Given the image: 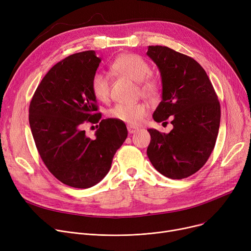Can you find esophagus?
Listing matches in <instances>:
<instances>
[{"label": "esophagus", "instance_id": "34e87169", "mask_svg": "<svg viewBox=\"0 0 251 251\" xmlns=\"http://www.w3.org/2000/svg\"><path fill=\"white\" fill-rule=\"evenodd\" d=\"M127 130H128V132L130 133V134H132V133H135L136 131L138 130V128H136V127H134V126H127Z\"/></svg>", "mask_w": 251, "mask_h": 251}]
</instances>
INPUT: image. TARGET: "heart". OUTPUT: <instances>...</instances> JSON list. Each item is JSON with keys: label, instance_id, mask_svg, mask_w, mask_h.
Instances as JSON below:
<instances>
[{"label": "heart", "instance_id": "b5f03b06", "mask_svg": "<svg viewBox=\"0 0 251 251\" xmlns=\"http://www.w3.org/2000/svg\"><path fill=\"white\" fill-rule=\"evenodd\" d=\"M111 70L119 75L126 76L138 82L140 92L146 97L155 98L160 92V83L151 76L150 64L135 54H124L117 57L111 64ZM90 89L94 97L100 101H105L110 96V81L107 75L97 72L91 78ZM149 112L146 102L117 103L109 111V117L116 121L130 126L139 125Z\"/></svg>", "mask_w": 251, "mask_h": 251}]
</instances>
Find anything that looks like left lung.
<instances>
[{
  "mask_svg": "<svg viewBox=\"0 0 251 251\" xmlns=\"http://www.w3.org/2000/svg\"><path fill=\"white\" fill-rule=\"evenodd\" d=\"M147 54L159 67L163 84V99L153 120L160 123L171 115L173 125L167 134L148 130V156L162 175L187 178L203 167L214 151L220 101L206 72L191 57L162 46H150Z\"/></svg>",
  "mask_w": 251,
  "mask_h": 251,
  "instance_id": "1",
  "label": "left lung"
}]
</instances>
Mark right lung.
<instances>
[{
	"label": "right lung",
	"instance_id": "obj_1",
	"mask_svg": "<svg viewBox=\"0 0 251 251\" xmlns=\"http://www.w3.org/2000/svg\"><path fill=\"white\" fill-rule=\"evenodd\" d=\"M100 59L95 50L73 54L50 69L29 104V125L37 151L50 172L74 188H89L104 178L125 141L123 122L102 119L90 89ZM85 123H99L96 138Z\"/></svg>",
	"mask_w": 251,
	"mask_h": 251
}]
</instances>
